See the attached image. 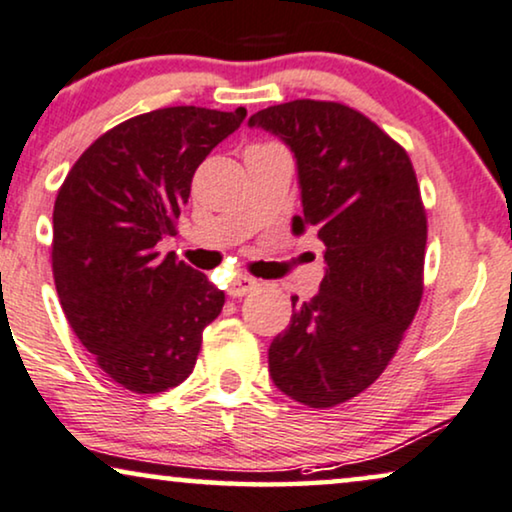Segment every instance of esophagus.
<instances>
[{"mask_svg": "<svg viewBox=\"0 0 512 512\" xmlns=\"http://www.w3.org/2000/svg\"><path fill=\"white\" fill-rule=\"evenodd\" d=\"M257 285H260V283H257L255 278H250V276H243V274H238V276L234 278V281L229 283V290H227V292H229L231 297H243V295H248V292L255 290Z\"/></svg>", "mask_w": 512, "mask_h": 512, "instance_id": "1", "label": "esophagus"}]
</instances>
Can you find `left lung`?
<instances>
[{"label": "left lung", "mask_w": 512, "mask_h": 512, "mask_svg": "<svg viewBox=\"0 0 512 512\" xmlns=\"http://www.w3.org/2000/svg\"><path fill=\"white\" fill-rule=\"evenodd\" d=\"M297 163L304 215L325 245L318 295H292L288 330L269 346L278 391L335 407L374 384L421 302L426 213L410 156L377 124L339 102L292 100L252 114Z\"/></svg>", "instance_id": "left-lung-1"}]
</instances>
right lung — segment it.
Wrapping results in <instances>:
<instances>
[{
    "label": "right lung",
    "instance_id": "obj_1",
    "mask_svg": "<svg viewBox=\"0 0 512 512\" xmlns=\"http://www.w3.org/2000/svg\"><path fill=\"white\" fill-rule=\"evenodd\" d=\"M245 109L163 107L100 135L53 206V278L74 335L128 391L161 393L196 365L224 292L156 245L175 236L201 161Z\"/></svg>",
    "mask_w": 512,
    "mask_h": 512
}]
</instances>
